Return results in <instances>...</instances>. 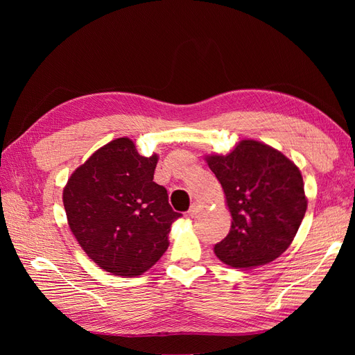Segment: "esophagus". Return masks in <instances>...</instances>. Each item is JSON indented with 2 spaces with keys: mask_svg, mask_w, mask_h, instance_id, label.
<instances>
[{
  "mask_svg": "<svg viewBox=\"0 0 355 355\" xmlns=\"http://www.w3.org/2000/svg\"><path fill=\"white\" fill-rule=\"evenodd\" d=\"M200 211H202V207L200 206V204L194 202V204H192V206L189 207V210H188V216L194 218V216H197V214H198Z\"/></svg>",
  "mask_w": 355,
  "mask_h": 355,
  "instance_id": "esophagus-1",
  "label": "esophagus"
}]
</instances>
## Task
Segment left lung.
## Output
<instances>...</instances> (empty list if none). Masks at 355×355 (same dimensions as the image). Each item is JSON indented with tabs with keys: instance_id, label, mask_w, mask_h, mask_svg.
<instances>
[{
	"instance_id": "8db88e82",
	"label": "left lung",
	"mask_w": 355,
	"mask_h": 355,
	"mask_svg": "<svg viewBox=\"0 0 355 355\" xmlns=\"http://www.w3.org/2000/svg\"><path fill=\"white\" fill-rule=\"evenodd\" d=\"M232 216L230 234L214 254L231 268L272 262L292 244L306 211L299 168L280 151L241 141L228 155L207 157Z\"/></svg>"
}]
</instances>
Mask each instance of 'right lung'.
Returning a JSON list of instances; mask_svg holds the SVG:
<instances>
[{
  "label": "right lung",
  "mask_w": 355,
  "mask_h": 355,
  "mask_svg": "<svg viewBox=\"0 0 355 355\" xmlns=\"http://www.w3.org/2000/svg\"><path fill=\"white\" fill-rule=\"evenodd\" d=\"M158 157H142L127 137L98 149L71 175L63 206L72 234L102 270L141 275L168 247L170 227L180 213L167 189L154 182Z\"/></svg>",
  "instance_id": "add662e5"
}]
</instances>
